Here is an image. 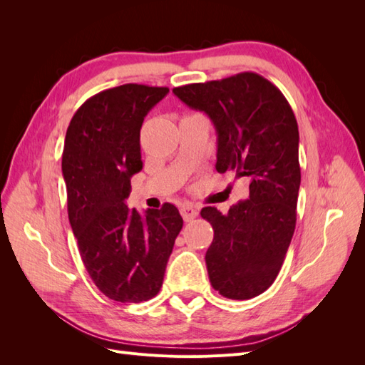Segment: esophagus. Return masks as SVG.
<instances>
[{"instance_id": "34e87169", "label": "esophagus", "mask_w": 365, "mask_h": 365, "mask_svg": "<svg viewBox=\"0 0 365 365\" xmlns=\"http://www.w3.org/2000/svg\"><path fill=\"white\" fill-rule=\"evenodd\" d=\"M180 213H181V216H182L185 222H190V220H193L197 216V210L192 204H184L180 208Z\"/></svg>"}]
</instances>
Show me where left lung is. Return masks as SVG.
<instances>
[{
	"instance_id": "left-lung-1",
	"label": "left lung",
	"mask_w": 365,
	"mask_h": 365,
	"mask_svg": "<svg viewBox=\"0 0 365 365\" xmlns=\"http://www.w3.org/2000/svg\"><path fill=\"white\" fill-rule=\"evenodd\" d=\"M202 111L217 134L216 170L250 180V196L222 215L204 207L215 237L205 252L208 279L231 300L267 291L282 268L297 220L302 173L298 125L282 91L256 73L173 88Z\"/></svg>"
}]
</instances>
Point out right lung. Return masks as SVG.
I'll use <instances>...</instances> for the list:
<instances>
[{
  "label": "right lung",
  "instance_id": "add662e5",
  "mask_svg": "<svg viewBox=\"0 0 365 365\" xmlns=\"http://www.w3.org/2000/svg\"><path fill=\"white\" fill-rule=\"evenodd\" d=\"M169 88L137 83L98 93L65 135L62 173L68 219L85 268L108 298L148 302L160 292L182 217L173 204L140 215L125 202L143 169L140 129Z\"/></svg>",
  "mask_w": 365,
  "mask_h": 365
}]
</instances>
